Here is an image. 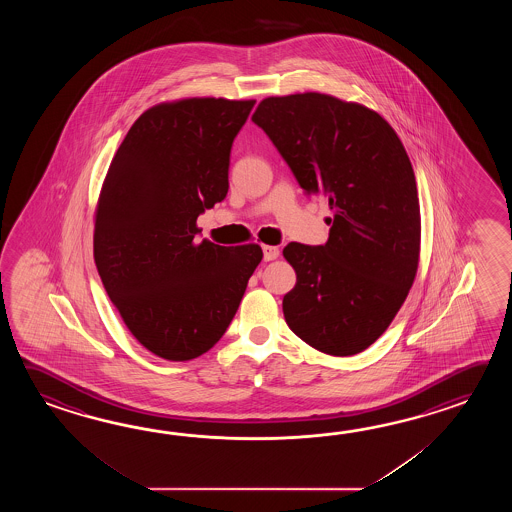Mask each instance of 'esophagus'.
<instances>
[{
    "label": "esophagus",
    "mask_w": 512,
    "mask_h": 512,
    "mask_svg": "<svg viewBox=\"0 0 512 512\" xmlns=\"http://www.w3.org/2000/svg\"><path fill=\"white\" fill-rule=\"evenodd\" d=\"M280 256V249L272 247V245H263V260L272 261Z\"/></svg>",
    "instance_id": "34e87169"
}]
</instances>
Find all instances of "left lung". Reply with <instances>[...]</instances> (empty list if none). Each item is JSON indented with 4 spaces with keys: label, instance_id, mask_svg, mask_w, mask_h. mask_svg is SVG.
I'll list each match as a JSON object with an SVG mask.
<instances>
[{
    "label": "left lung",
    "instance_id": "8db88e82",
    "mask_svg": "<svg viewBox=\"0 0 512 512\" xmlns=\"http://www.w3.org/2000/svg\"><path fill=\"white\" fill-rule=\"evenodd\" d=\"M254 124L291 166L307 196H326V245L289 243L296 285L283 296L287 326L333 357L370 348L412 287L421 251L414 168L373 109L324 93L261 100Z\"/></svg>",
    "mask_w": 512,
    "mask_h": 512
}]
</instances>
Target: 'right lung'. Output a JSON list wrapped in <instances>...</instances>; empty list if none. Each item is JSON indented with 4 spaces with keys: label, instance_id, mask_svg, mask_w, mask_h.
<instances>
[{
    "label": "right lung",
    "instance_id": "1",
    "mask_svg": "<svg viewBox=\"0 0 512 512\" xmlns=\"http://www.w3.org/2000/svg\"><path fill=\"white\" fill-rule=\"evenodd\" d=\"M256 100L194 97L146 109L109 164L95 210L100 280L131 335L164 360L214 348L258 267L260 245L197 240L229 192L230 148Z\"/></svg>",
    "mask_w": 512,
    "mask_h": 512
}]
</instances>
